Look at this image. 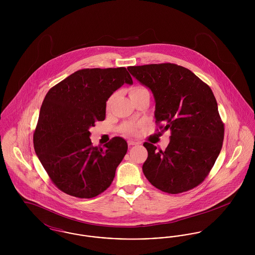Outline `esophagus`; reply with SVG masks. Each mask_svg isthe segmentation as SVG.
Listing matches in <instances>:
<instances>
[{"label": "esophagus", "instance_id": "34e87169", "mask_svg": "<svg viewBox=\"0 0 255 255\" xmlns=\"http://www.w3.org/2000/svg\"><path fill=\"white\" fill-rule=\"evenodd\" d=\"M128 144L130 146L137 145V144H139V142L134 141V140H128Z\"/></svg>", "mask_w": 255, "mask_h": 255}]
</instances>
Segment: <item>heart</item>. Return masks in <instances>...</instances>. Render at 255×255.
<instances>
[{"mask_svg":"<svg viewBox=\"0 0 255 255\" xmlns=\"http://www.w3.org/2000/svg\"><path fill=\"white\" fill-rule=\"evenodd\" d=\"M144 88H141V87H135V88H133L131 90V92H130V96H132L133 94H136V93H138L139 91H141V90H143ZM111 99L112 98H110L109 100L107 101V108H109L110 104H111ZM140 127V124L139 123H135V122H127V123H124L123 125H122V130L125 133H128V134H134V133H136L137 132V130H138V128Z\"/></svg>","mask_w":255,"mask_h":255,"instance_id":"heart-1","label":"heart"}]
</instances>
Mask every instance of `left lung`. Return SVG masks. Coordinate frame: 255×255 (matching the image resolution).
Wrapping results in <instances>:
<instances>
[{"mask_svg":"<svg viewBox=\"0 0 255 255\" xmlns=\"http://www.w3.org/2000/svg\"><path fill=\"white\" fill-rule=\"evenodd\" d=\"M153 94L156 123L169 130L164 151L144 142L146 179L159 190L178 194L206 179L221 152L224 124L211 89L186 68L171 63L127 68Z\"/></svg>","mask_w":255,"mask_h":255,"instance_id":"8db88e82","label":"left lung"}]
</instances>
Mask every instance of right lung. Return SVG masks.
Returning <instances> with one entry per match:
<instances>
[{"instance_id": "add662e5", "label": "right lung", "mask_w": 255, "mask_h": 255, "mask_svg": "<svg viewBox=\"0 0 255 255\" xmlns=\"http://www.w3.org/2000/svg\"><path fill=\"white\" fill-rule=\"evenodd\" d=\"M123 84H133L125 68L84 69L52 87L42 103L33 143L52 182L67 194L90 199L105 191L128 144L115 136L94 147L90 128L106 117V102Z\"/></svg>"}]
</instances>
